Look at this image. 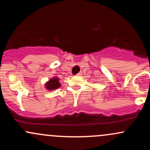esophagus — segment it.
<instances>
[{"label":"esophagus","mask_w":150,"mask_h":150,"mask_svg":"<svg viewBox=\"0 0 150 150\" xmlns=\"http://www.w3.org/2000/svg\"><path fill=\"white\" fill-rule=\"evenodd\" d=\"M82 72H80V73H77V76H81V75H82Z\"/></svg>","instance_id":"esophagus-1"}]
</instances>
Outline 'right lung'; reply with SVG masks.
I'll use <instances>...</instances> for the list:
<instances>
[{"label":"right lung","instance_id":"obj_1","mask_svg":"<svg viewBox=\"0 0 150 150\" xmlns=\"http://www.w3.org/2000/svg\"><path fill=\"white\" fill-rule=\"evenodd\" d=\"M58 80H59V79L58 77H53V78L49 80V82L46 84V88L49 90L58 89V87H61V84Z\"/></svg>","mask_w":150,"mask_h":150}]
</instances>
